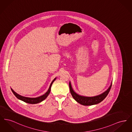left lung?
Instances as JSON below:
<instances>
[{"label": "left lung", "instance_id": "1", "mask_svg": "<svg viewBox=\"0 0 132 132\" xmlns=\"http://www.w3.org/2000/svg\"><path fill=\"white\" fill-rule=\"evenodd\" d=\"M112 82H111L109 87L106 90L101 94L94 96H86L78 94L73 90L70 81L69 82V88L71 95L77 102L82 105H93L100 103L106 97L111 88Z\"/></svg>", "mask_w": 132, "mask_h": 132}]
</instances>
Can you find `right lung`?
<instances>
[{"label": "right lung", "instance_id": "right-lung-1", "mask_svg": "<svg viewBox=\"0 0 132 132\" xmlns=\"http://www.w3.org/2000/svg\"><path fill=\"white\" fill-rule=\"evenodd\" d=\"M56 79V78H54V80L51 82L50 88H48V89L47 90V91L44 94H43V95H42L40 96L37 97H28L23 96H22L20 94H18L17 93H16L15 91H14V90L12 88H11V89L13 93L15 95V96L20 100L23 101L26 103H30V104H37V103H40L42 101H44V100L46 99V98L48 96V95H49L50 93L51 87L53 82Z\"/></svg>", "mask_w": 132, "mask_h": 132}]
</instances>
